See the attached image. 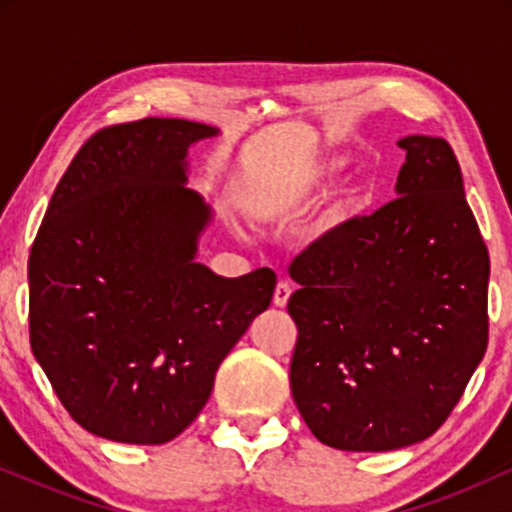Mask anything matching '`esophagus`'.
I'll use <instances>...</instances> for the list:
<instances>
[{"instance_id": "esophagus-1", "label": "esophagus", "mask_w": 512, "mask_h": 512, "mask_svg": "<svg viewBox=\"0 0 512 512\" xmlns=\"http://www.w3.org/2000/svg\"><path fill=\"white\" fill-rule=\"evenodd\" d=\"M289 298H291V284L289 281H279L274 289V305L276 308H286Z\"/></svg>"}]
</instances>
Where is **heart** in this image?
<instances>
[{"label": "heart", "instance_id": "b5f03b06", "mask_svg": "<svg viewBox=\"0 0 512 512\" xmlns=\"http://www.w3.org/2000/svg\"><path fill=\"white\" fill-rule=\"evenodd\" d=\"M346 166H349V156H344V154H327V156L317 158L315 163H310L308 168L301 170L296 178L286 182L279 192L257 199V207H260L262 211L289 209L291 204L301 202V199L310 197L313 192L322 190V187H327L330 182L337 180L339 175L346 170ZM346 209H349V202L339 207V214H344Z\"/></svg>", "mask_w": 512, "mask_h": 512}]
</instances>
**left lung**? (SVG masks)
Returning <instances> with one entry per match:
<instances>
[{
  "instance_id": "8db88e82",
  "label": "left lung",
  "mask_w": 512,
  "mask_h": 512,
  "mask_svg": "<svg viewBox=\"0 0 512 512\" xmlns=\"http://www.w3.org/2000/svg\"><path fill=\"white\" fill-rule=\"evenodd\" d=\"M390 204L291 262V395L320 443H421L460 402L489 339V250L443 137L409 134Z\"/></svg>"
}]
</instances>
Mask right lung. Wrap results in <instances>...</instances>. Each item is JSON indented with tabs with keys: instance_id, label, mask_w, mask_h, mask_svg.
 <instances>
[{
	"instance_id": "right-lung-1",
	"label": "right lung",
	"mask_w": 512,
	"mask_h": 512,
	"mask_svg": "<svg viewBox=\"0 0 512 512\" xmlns=\"http://www.w3.org/2000/svg\"><path fill=\"white\" fill-rule=\"evenodd\" d=\"M219 129L146 117L93 134L69 163L28 257L35 361L93 436L161 445L185 431L250 322L272 269L226 279L197 260L214 209L187 151Z\"/></svg>"
}]
</instances>
